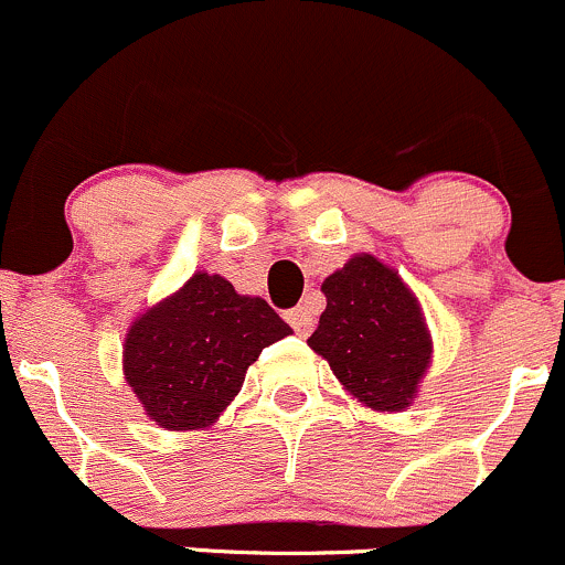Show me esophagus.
<instances>
[{"label": "esophagus", "mask_w": 565, "mask_h": 565, "mask_svg": "<svg viewBox=\"0 0 565 565\" xmlns=\"http://www.w3.org/2000/svg\"><path fill=\"white\" fill-rule=\"evenodd\" d=\"M287 322L292 324V330L298 332L300 338H308L313 330V322H317V319H313V308L308 306V302H302V306L287 311Z\"/></svg>", "instance_id": "obj_1"}]
</instances>
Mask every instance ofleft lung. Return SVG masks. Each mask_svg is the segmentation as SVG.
Here are the masks:
<instances>
[{
	"instance_id": "8db88e82",
	"label": "left lung",
	"mask_w": 565,
	"mask_h": 565,
	"mask_svg": "<svg viewBox=\"0 0 565 565\" xmlns=\"http://www.w3.org/2000/svg\"><path fill=\"white\" fill-rule=\"evenodd\" d=\"M328 308L308 347L343 390L373 412H406L433 360L423 306L395 267L354 254L324 278Z\"/></svg>"
}]
</instances>
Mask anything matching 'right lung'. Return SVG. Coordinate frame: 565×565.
<instances>
[{"instance_id":"add662e5","label":"right lung","mask_w":565,"mask_h":565,"mask_svg":"<svg viewBox=\"0 0 565 565\" xmlns=\"http://www.w3.org/2000/svg\"><path fill=\"white\" fill-rule=\"evenodd\" d=\"M292 328L263 298L198 270L140 313L124 341V379L151 423L205 430L243 387L248 365Z\"/></svg>"}]
</instances>
